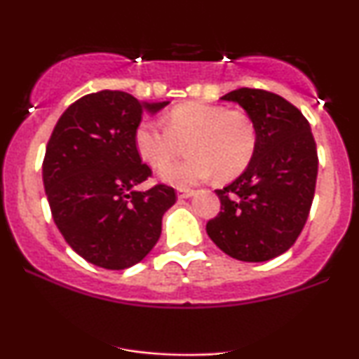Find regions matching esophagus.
I'll list each match as a JSON object with an SVG mask.
<instances>
[{"instance_id": "esophagus-1", "label": "esophagus", "mask_w": 359, "mask_h": 359, "mask_svg": "<svg viewBox=\"0 0 359 359\" xmlns=\"http://www.w3.org/2000/svg\"><path fill=\"white\" fill-rule=\"evenodd\" d=\"M194 194L192 189H187V187H180L179 191H177V196L180 197V199H185V197H191Z\"/></svg>"}]
</instances>
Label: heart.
I'll use <instances>...</instances> for the list:
<instances>
[{
  "label": "heart",
  "mask_w": 359,
  "mask_h": 359,
  "mask_svg": "<svg viewBox=\"0 0 359 359\" xmlns=\"http://www.w3.org/2000/svg\"><path fill=\"white\" fill-rule=\"evenodd\" d=\"M165 125L147 119L135 130V148L150 167L160 168L188 143L187 159L167 166L160 177L185 187L209 179L229 180L240 175L257 151L258 131L245 109L219 104L184 102L163 118Z\"/></svg>",
  "instance_id": "obj_1"
}]
</instances>
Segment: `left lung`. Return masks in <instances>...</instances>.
<instances>
[{
    "label": "left lung",
    "instance_id": "obj_1",
    "mask_svg": "<svg viewBox=\"0 0 359 359\" xmlns=\"http://www.w3.org/2000/svg\"><path fill=\"white\" fill-rule=\"evenodd\" d=\"M221 100L251 114L258 143L248 168L216 191L221 211L205 231L229 257L266 262L285 253L306 226L319 165L316 140L307 118L278 94L240 88Z\"/></svg>",
    "mask_w": 359,
    "mask_h": 359
}]
</instances>
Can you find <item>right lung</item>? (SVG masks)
I'll return each mask as SVG.
<instances>
[{
	"label": "right lung",
	"mask_w": 359,
	"mask_h": 359,
	"mask_svg": "<svg viewBox=\"0 0 359 359\" xmlns=\"http://www.w3.org/2000/svg\"><path fill=\"white\" fill-rule=\"evenodd\" d=\"M165 104L104 89L72 102L53 128L42 165L45 194L62 236L93 265L130 269L158 241L175 189L133 191L151 177L135 148V130L145 109Z\"/></svg>",
	"instance_id": "1"
}]
</instances>
